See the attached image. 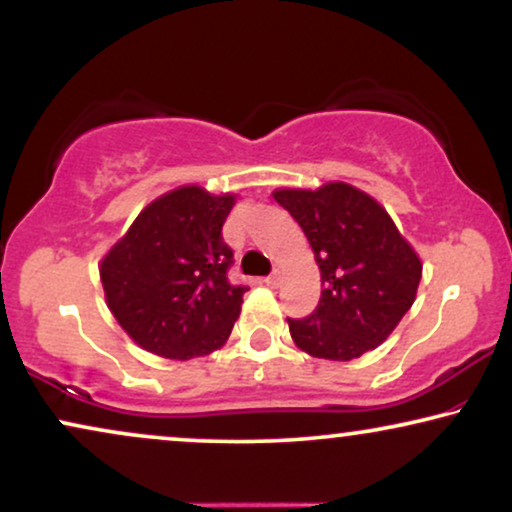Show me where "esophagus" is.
<instances>
[{
    "label": "esophagus",
    "mask_w": 512,
    "mask_h": 512,
    "mask_svg": "<svg viewBox=\"0 0 512 512\" xmlns=\"http://www.w3.org/2000/svg\"><path fill=\"white\" fill-rule=\"evenodd\" d=\"M279 282H282V277H279V272H277V270L272 272V275L265 277V284L272 286V289H275V286H279Z\"/></svg>",
    "instance_id": "obj_1"
}]
</instances>
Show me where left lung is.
<instances>
[{"label": "left lung", "mask_w": 512, "mask_h": 512, "mask_svg": "<svg viewBox=\"0 0 512 512\" xmlns=\"http://www.w3.org/2000/svg\"><path fill=\"white\" fill-rule=\"evenodd\" d=\"M310 242L321 298L307 319L289 321L298 349L352 361L389 338L415 303L422 261L380 202L345 181L272 193Z\"/></svg>", "instance_id": "obj_1"}]
</instances>
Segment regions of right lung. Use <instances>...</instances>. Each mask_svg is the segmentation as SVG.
<instances>
[{"label":"right lung","instance_id":"right-lung-1","mask_svg":"<svg viewBox=\"0 0 512 512\" xmlns=\"http://www.w3.org/2000/svg\"><path fill=\"white\" fill-rule=\"evenodd\" d=\"M233 193L188 184L149 202L100 263L107 307L146 352L188 361L226 345L244 286L221 228Z\"/></svg>","mask_w":512,"mask_h":512}]
</instances>
